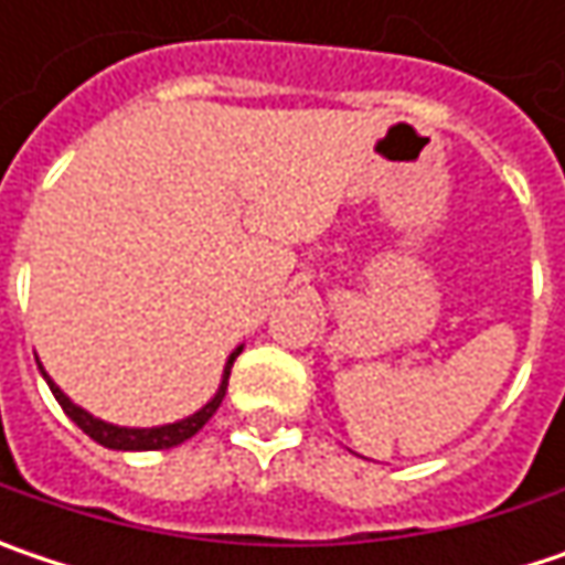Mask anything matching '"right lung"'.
<instances>
[{
	"mask_svg": "<svg viewBox=\"0 0 565 565\" xmlns=\"http://www.w3.org/2000/svg\"><path fill=\"white\" fill-rule=\"evenodd\" d=\"M236 354H239V349L230 354L226 371H223V383H220L214 399H211L201 413L188 415V418L175 422V425H159V428H117V425H108V422H102V418H95V415H88L85 409H79L76 403H70V396H66L47 374H44V381L51 383L53 396H56V403L63 406V413L70 415L92 441H98V445H105V448L111 450H166L188 441L191 435H198V431L211 422V415L220 409V403H223V396H226V383H230V371H233Z\"/></svg>",
	"mask_w": 565,
	"mask_h": 565,
	"instance_id": "right-lung-1",
	"label": "right lung"
}]
</instances>
